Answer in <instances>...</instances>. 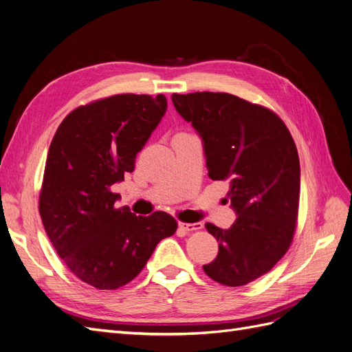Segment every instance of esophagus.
I'll return each instance as SVG.
<instances>
[{
  "mask_svg": "<svg viewBox=\"0 0 352 352\" xmlns=\"http://www.w3.org/2000/svg\"><path fill=\"white\" fill-rule=\"evenodd\" d=\"M179 228L186 230V232H194V230H198V229L202 228V223H184V221H180Z\"/></svg>",
  "mask_w": 352,
  "mask_h": 352,
  "instance_id": "34e87169",
  "label": "esophagus"
}]
</instances>
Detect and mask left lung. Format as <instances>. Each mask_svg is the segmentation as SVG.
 <instances>
[{
    "mask_svg": "<svg viewBox=\"0 0 352 352\" xmlns=\"http://www.w3.org/2000/svg\"><path fill=\"white\" fill-rule=\"evenodd\" d=\"M172 101L202 138L210 179L229 180L238 214L229 229L206 225L219 254L202 269L221 285H247L270 272L294 238L301 170L291 132L274 111L232 94H173Z\"/></svg>",
    "mask_w": 352,
    "mask_h": 352,
    "instance_id": "1",
    "label": "left lung"
}]
</instances>
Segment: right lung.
<instances>
[{
    "label": "right lung",
    "instance_id": "right-lung-1",
    "mask_svg": "<svg viewBox=\"0 0 352 352\" xmlns=\"http://www.w3.org/2000/svg\"><path fill=\"white\" fill-rule=\"evenodd\" d=\"M167 109L157 97L119 94L74 109L52 138L39 214L60 258L82 282L117 289L135 279L177 221L164 211L116 208L111 186L132 173L136 154Z\"/></svg>",
    "mask_w": 352,
    "mask_h": 352
}]
</instances>
